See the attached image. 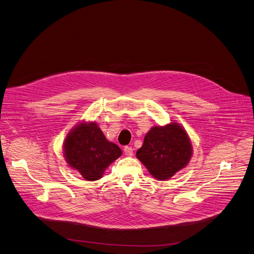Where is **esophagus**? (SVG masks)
Returning <instances> with one entry per match:
<instances>
[{"mask_svg": "<svg viewBox=\"0 0 254 254\" xmlns=\"http://www.w3.org/2000/svg\"><path fill=\"white\" fill-rule=\"evenodd\" d=\"M124 151H125V154H126L127 156H131V155H132V151H133V149H132L131 147L126 146V147L124 148Z\"/></svg>", "mask_w": 254, "mask_h": 254, "instance_id": "esophagus-1", "label": "esophagus"}]
</instances>
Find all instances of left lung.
<instances>
[{
	"mask_svg": "<svg viewBox=\"0 0 254 254\" xmlns=\"http://www.w3.org/2000/svg\"><path fill=\"white\" fill-rule=\"evenodd\" d=\"M192 155L189 134L176 122L152 127L136 154L149 174L158 181L170 180L188 165Z\"/></svg>",
	"mask_w": 254,
	"mask_h": 254,
	"instance_id": "8db88e82",
	"label": "left lung"
}]
</instances>
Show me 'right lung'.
Segmentation results:
<instances>
[{
    "mask_svg": "<svg viewBox=\"0 0 254 254\" xmlns=\"http://www.w3.org/2000/svg\"><path fill=\"white\" fill-rule=\"evenodd\" d=\"M66 163L86 181H97L106 168L123 154L122 149L109 142L95 122H80L70 129L63 142Z\"/></svg>",
    "mask_w": 254,
    "mask_h": 254,
    "instance_id": "obj_1",
    "label": "right lung"
}]
</instances>
